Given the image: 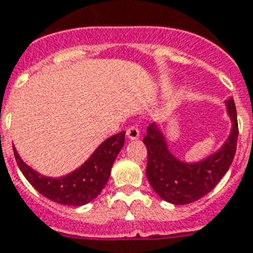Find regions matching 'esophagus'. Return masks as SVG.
I'll use <instances>...</instances> for the list:
<instances>
[{"label":"esophagus","mask_w":253,"mask_h":253,"mask_svg":"<svg viewBox=\"0 0 253 253\" xmlns=\"http://www.w3.org/2000/svg\"><path fill=\"white\" fill-rule=\"evenodd\" d=\"M126 135H127V138L130 139V140H136V139H139V136H140V131H139L138 127L131 126L127 128Z\"/></svg>","instance_id":"1"}]
</instances>
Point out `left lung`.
Wrapping results in <instances>:
<instances>
[{
	"label": "left lung",
	"instance_id": "left-lung-1",
	"mask_svg": "<svg viewBox=\"0 0 253 253\" xmlns=\"http://www.w3.org/2000/svg\"><path fill=\"white\" fill-rule=\"evenodd\" d=\"M231 131L223 146L204 160L186 163L169 151L166 135L158 123H151L143 138L148 152L146 174L159 197L173 205L192 204L211 192L231 166L238 142V118L234 99L226 101Z\"/></svg>",
	"mask_w": 253,
	"mask_h": 253
}]
</instances>
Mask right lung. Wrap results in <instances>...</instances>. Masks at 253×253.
<instances>
[{
  "label": "right lung",
  "instance_id": "right-lung-1",
  "mask_svg": "<svg viewBox=\"0 0 253 253\" xmlns=\"http://www.w3.org/2000/svg\"><path fill=\"white\" fill-rule=\"evenodd\" d=\"M125 144V131L107 138L90 158L73 172L61 177L43 176L21 159L13 146L17 164L30 184L45 198L61 205L83 206L102 192L110 177L111 167Z\"/></svg>",
  "mask_w": 253,
  "mask_h": 253
}]
</instances>
